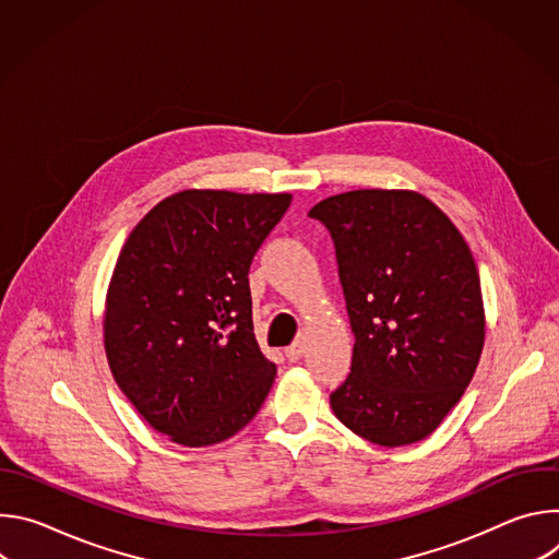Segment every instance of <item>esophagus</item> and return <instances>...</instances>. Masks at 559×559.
Instances as JSON below:
<instances>
[{"label":"esophagus","mask_w":559,"mask_h":559,"mask_svg":"<svg viewBox=\"0 0 559 559\" xmlns=\"http://www.w3.org/2000/svg\"><path fill=\"white\" fill-rule=\"evenodd\" d=\"M305 354V345H302V341H296V343H292L287 349H285V356H287V360L289 362H296V360H300V356Z\"/></svg>","instance_id":"obj_1"}]
</instances>
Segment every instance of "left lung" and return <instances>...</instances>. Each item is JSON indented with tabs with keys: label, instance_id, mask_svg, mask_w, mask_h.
<instances>
[{
	"label": "left lung",
	"instance_id": "1",
	"mask_svg": "<svg viewBox=\"0 0 559 559\" xmlns=\"http://www.w3.org/2000/svg\"><path fill=\"white\" fill-rule=\"evenodd\" d=\"M334 241L354 356L332 391L356 436L403 447L436 431L485 345L480 276L462 234L423 194L354 190L316 203Z\"/></svg>",
	"mask_w": 559,
	"mask_h": 559
}]
</instances>
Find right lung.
Returning <instances> with one entry per match:
<instances>
[{"instance_id":"right-lung-1","label":"right lung","mask_w":559,"mask_h":559,"mask_svg":"<svg viewBox=\"0 0 559 559\" xmlns=\"http://www.w3.org/2000/svg\"><path fill=\"white\" fill-rule=\"evenodd\" d=\"M289 203L186 190L154 205L119 254L104 318L110 371L143 420L179 444L227 440L272 389L248 274Z\"/></svg>"}]
</instances>
